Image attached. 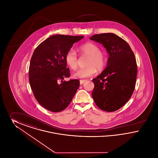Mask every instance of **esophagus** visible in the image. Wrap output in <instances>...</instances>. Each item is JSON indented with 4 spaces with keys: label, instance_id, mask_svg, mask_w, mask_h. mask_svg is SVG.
<instances>
[{
    "label": "esophagus",
    "instance_id": "esophagus-1",
    "mask_svg": "<svg viewBox=\"0 0 158 158\" xmlns=\"http://www.w3.org/2000/svg\"><path fill=\"white\" fill-rule=\"evenodd\" d=\"M86 81V80H84V79L80 80V84H81V85H82L83 83L84 82H85Z\"/></svg>",
    "mask_w": 158,
    "mask_h": 158
}]
</instances>
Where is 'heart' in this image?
Masks as SVG:
<instances>
[{"label": "heart", "mask_w": 158, "mask_h": 158, "mask_svg": "<svg viewBox=\"0 0 158 158\" xmlns=\"http://www.w3.org/2000/svg\"><path fill=\"white\" fill-rule=\"evenodd\" d=\"M81 53L88 56L86 60V67L80 69L73 76L76 78H86L94 75L97 70H102L106 64V56L105 53L100 51L98 45L93 43H87L79 47ZM65 61L68 66L72 70H76L78 66L77 55L73 48H70L68 51Z\"/></svg>", "instance_id": "b5f03b06"}]
</instances>
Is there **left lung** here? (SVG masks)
Instances as JSON below:
<instances>
[{
    "mask_svg": "<svg viewBox=\"0 0 158 158\" xmlns=\"http://www.w3.org/2000/svg\"><path fill=\"white\" fill-rule=\"evenodd\" d=\"M90 39L102 44L109 54L106 68L92 79V97L101 110L117 111L135 90L137 72L135 54L125 40L113 33L95 34Z\"/></svg>",
    "mask_w": 158,
    "mask_h": 158,
    "instance_id": "1",
    "label": "left lung"
}]
</instances>
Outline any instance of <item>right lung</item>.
<instances>
[{
  "label": "right lung",
  "mask_w": 158,
  "mask_h": 158,
  "mask_svg": "<svg viewBox=\"0 0 158 158\" xmlns=\"http://www.w3.org/2000/svg\"><path fill=\"white\" fill-rule=\"evenodd\" d=\"M84 36L54 35L43 41L34 50L29 68V81L38 103L47 110L58 113L68 107L80 82L64 81L70 76L65 56L74 43Z\"/></svg>",
  "instance_id": "right-lung-1"
}]
</instances>
